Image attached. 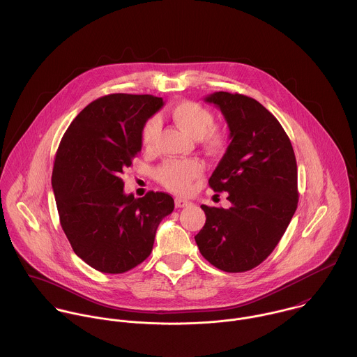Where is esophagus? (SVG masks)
I'll use <instances>...</instances> for the list:
<instances>
[{
  "label": "esophagus",
  "mask_w": 357,
  "mask_h": 357,
  "mask_svg": "<svg viewBox=\"0 0 357 357\" xmlns=\"http://www.w3.org/2000/svg\"><path fill=\"white\" fill-rule=\"evenodd\" d=\"M174 204H176V207H188V206H191V202L190 201H187V199H183V198H176L174 199Z\"/></svg>",
  "instance_id": "1"
}]
</instances>
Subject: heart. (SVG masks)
Returning <instances> with one entry per match:
<instances>
[{"label": "heart", "instance_id": "heart-1", "mask_svg": "<svg viewBox=\"0 0 357 357\" xmlns=\"http://www.w3.org/2000/svg\"><path fill=\"white\" fill-rule=\"evenodd\" d=\"M172 119L210 151L221 150L227 143V136L222 130L214 126V115L202 104L197 102H176L169 111ZM159 132L156 118H150L142 130V142L146 149H153ZM204 165L197 159H170L166 160L158 170L156 177L166 188L185 194L190 192L195 180L202 174Z\"/></svg>", "mask_w": 357, "mask_h": 357}]
</instances>
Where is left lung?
Masks as SVG:
<instances>
[{
  "instance_id": "obj_1",
  "label": "left lung",
  "mask_w": 357,
  "mask_h": 357,
  "mask_svg": "<svg viewBox=\"0 0 357 357\" xmlns=\"http://www.w3.org/2000/svg\"><path fill=\"white\" fill-rule=\"evenodd\" d=\"M231 143L208 178L214 192H228L229 208L202 204L206 222L195 242L201 255L225 272H246L273 252L298 204L297 162L289 136L259 102L215 92Z\"/></svg>"
}]
</instances>
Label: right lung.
Instances as JSON below:
<instances>
[{"label":"right lung","instance_id":"1","mask_svg":"<svg viewBox=\"0 0 357 357\" xmlns=\"http://www.w3.org/2000/svg\"><path fill=\"white\" fill-rule=\"evenodd\" d=\"M162 105L151 95L102 96L75 116L59 144L52 188L61 228L74 253L102 273L142 264L174 208L165 192L126 195L121 178L142 151L144 123Z\"/></svg>","mask_w":357,"mask_h":357}]
</instances>
